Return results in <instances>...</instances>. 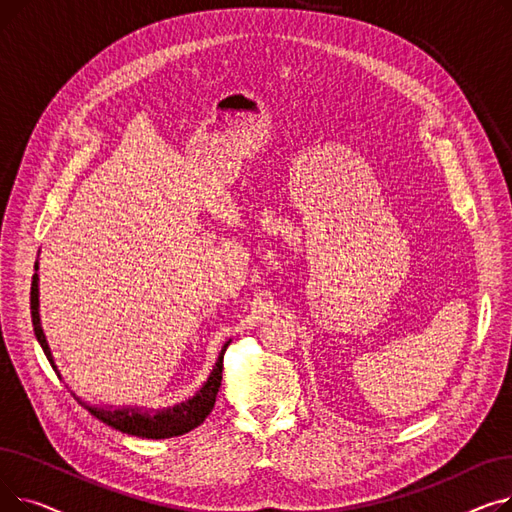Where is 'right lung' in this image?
<instances>
[{"label":"right lung","instance_id":"add662e5","mask_svg":"<svg viewBox=\"0 0 512 512\" xmlns=\"http://www.w3.org/2000/svg\"><path fill=\"white\" fill-rule=\"evenodd\" d=\"M37 270V265H35ZM37 274L33 276V284H31V317H33V328H35V336L43 348V353L47 357V361L51 363L53 371L58 373V367L53 365L51 359V351L47 346L45 334L41 330V321H39V282H37ZM228 344L222 348V353L218 357V363H215L209 380L205 382V386L197 392V396H193L188 402H182V405L168 409V411H159L155 415L151 413H141L137 409H124V411H105V409H97V407H89L87 402H83L80 398H76L80 402V407H85L93 417H97L99 421L112 425L118 432L130 434V436H139V438H153V440H161V438H174V436H182L186 432H191L197 425H201L205 421V417L211 413L213 405H215V396L220 392L222 386V369H224V353H226Z\"/></svg>","mask_w":512,"mask_h":512}]
</instances>
